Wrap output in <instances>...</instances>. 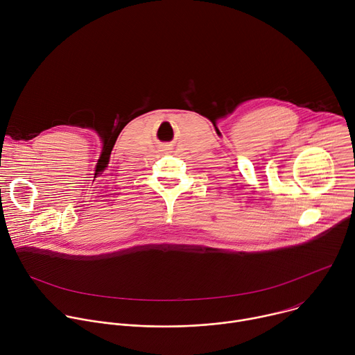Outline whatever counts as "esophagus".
<instances>
[{
    "label": "esophagus",
    "mask_w": 355,
    "mask_h": 355,
    "mask_svg": "<svg viewBox=\"0 0 355 355\" xmlns=\"http://www.w3.org/2000/svg\"><path fill=\"white\" fill-rule=\"evenodd\" d=\"M163 148H164V151H170V150H171V147H170V144H166V146H164V147H163Z\"/></svg>",
    "instance_id": "obj_1"
}]
</instances>
